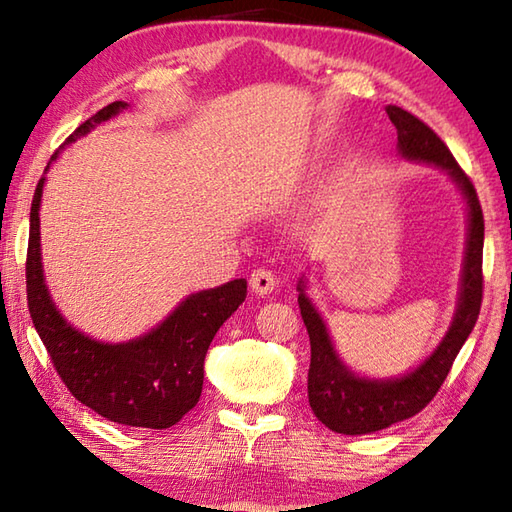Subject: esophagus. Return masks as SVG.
<instances>
[{"mask_svg": "<svg viewBox=\"0 0 512 512\" xmlns=\"http://www.w3.org/2000/svg\"><path fill=\"white\" fill-rule=\"evenodd\" d=\"M277 286V279L273 275V270L268 268H255L253 275H250V288H253V292H257L259 297H266L270 295V292L275 290Z\"/></svg>", "mask_w": 512, "mask_h": 512, "instance_id": "obj_1", "label": "esophagus"}]
</instances>
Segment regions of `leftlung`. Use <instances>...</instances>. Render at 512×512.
Returning <instances> with one entry per match:
<instances>
[{"instance_id": "8db88e82", "label": "left lung", "mask_w": 512, "mask_h": 512, "mask_svg": "<svg viewBox=\"0 0 512 512\" xmlns=\"http://www.w3.org/2000/svg\"><path fill=\"white\" fill-rule=\"evenodd\" d=\"M387 116L396 125L398 151L402 156L447 169L451 178L458 182L466 204H469V244H466L460 306L453 325L427 361L411 374L396 380H365L347 372V367L334 352L319 312L303 295V281H299V310L310 334L308 400L314 416L325 427L343 433V436H363V433L387 429L389 424L416 416L427 407L436 398L444 378L451 372L455 356L475 328L484 295V215L471 178L453 158L444 140L418 116L398 105H389Z\"/></svg>"}]
</instances>
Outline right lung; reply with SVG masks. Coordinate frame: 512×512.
<instances>
[{
    "mask_svg": "<svg viewBox=\"0 0 512 512\" xmlns=\"http://www.w3.org/2000/svg\"><path fill=\"white\" fill-rule=\"evenodd\" d=\"M127 103L114 101L96 112L65 143L88 134ZM54 151L52 158H57ZM50 165V162H48ZM43 180L37 182L30 206L26 255L28 310L39 339L63 385L99 416L143 429H167L198 405L204 380V356L220 325L246 299V279L202 290L171 312L143 339L110 345L90 339L65 321L43 284L39 248V202Z\"/></svg>",
    "mask_w": 512,
    "mask_h": 512,
    "instance_id": "1",
    "label": "right lung"
}]
</instances>
